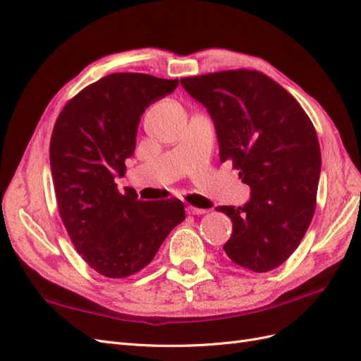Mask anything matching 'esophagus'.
<instances>
[{"label":"esophagus","instance_id":"34e87169","mask_svg":"<svg viewBox=\"0 0 361 361\" xmlns=\"http://www.w3.org/2000/svg\"><path fill=\"white\" fill-rule=\"evenodd\" d=\"M187 212L191 215H203L207 212V209H200V207H195V206H188L187 207Z\"/></svg>","mask_w":361,"mask_h":361}]
</instances>
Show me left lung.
<instances>
[{
  "label": "left lung",
  "instance_id": "8db88e82",
  "mask_svg": "<svg viewBox=\"0 0 361 361\" xmlns=\"http://www.w3.org/2000/svg\"><path fill=\"white\" fill-rule=\"evenodd\" d=\"M180 84L209 113L220 161H232L251 190L244 206L216 207L233 223L226 255L255 272L280 267L314 214L321 149L313 123L289 92L257 71L206 73Z\"/></svg>",
  "mask_w": 361,
  "mask_h": 361
}]
</instances>
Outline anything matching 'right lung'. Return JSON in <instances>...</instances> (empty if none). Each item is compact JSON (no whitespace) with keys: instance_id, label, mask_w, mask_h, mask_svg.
<instances>
[{"instance_id":"add662e5","label":"right lung","mask_w":361,"mask_h":361,"mask_svg":"<svg viewBox=\"0 0 361 361\" xmlns=\"http://www.w3.org/2000/svg\"><path fill=\"white\" fill-rule=\"evenodd\" d=\"M178 84L146 73L106 75L73 96L54 125L49 161L60 216L76 251L104 277L143 269L185 220L179 199L143 202L114 183L134 155L140 117Z\"/></svg>"}]
</instances>
